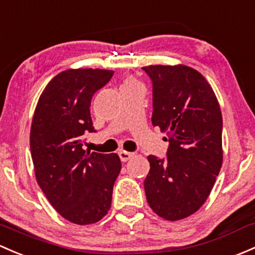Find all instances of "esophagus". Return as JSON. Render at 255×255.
Masks as SVG:
<instances>
[{
    "label": "esophagus",
    "instance_id": "34e87169",
    "mask_svg": "<svg viewBox=\"0 0 255 255\" xmlns=\"http://www.w3.org/2000/svg\"><path fill=\"white\" fill-rule=\"evenodd\" d=\"M119 155H120L121 161H123V162L128 161V160H129L130 157H132V152L125 151V150H121V151H119Z\"/></svg>",
    "mask_w": 255,
    "mask_h": 255
}]
</instances>
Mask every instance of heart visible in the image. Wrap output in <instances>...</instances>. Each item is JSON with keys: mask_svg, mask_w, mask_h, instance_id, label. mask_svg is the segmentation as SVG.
I'll list each match as a JSON object with an SVG mask.
<instances>
[{"mask_svg": "<svg viewBox=\"0 0 255 255\" xmlns=\"http://www.w3.org/2000/svg\"><path fill=\"white\" fill-rule=\"evenodd\" d=\"M135 85H139V83L136 82L135 79L133 78H127L125 80V83H123L122 87H135Z\"/></svg>", "mask_w": 255, "mask_h": 255, "instance_id": "heart-1", "label": "heart"}]
</instances>
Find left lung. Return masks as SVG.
<instances>
[{
  "mask_svg": "<svg viewBox=\"0 0 255 255\" xmlns=\"http://www.w3.org/2000/svg\"><path fill=\"white\" fill-rule=\"evenodd\" d=\"M152 80V125L167 133L165 160L149 155L144 181L149 206L176 221L200 209L222 165V115L213 88L184 64L143 67ZM167 140V139H166Z\"/></svg>",
  "mask_w": 255,
  "mask_h": 255,
  "instance_id": "obj_1",
  "label": "left lung"
}]
</instances>
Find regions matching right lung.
Instances as JSON below:
<instances>
[{
  "mask_svg": "<svg viewBox=\"0 0 255 255\" xmlns=\"http://www.w3.org/2000/svg\"><path fill=\"white\" fill-rule=\"evenodd\" d=\"M112 76L114 71L99 68L61 72L45 87L31 121L37 184L55 210L77 225L95 224L106 215L121 171L119 155L85 151L82 139L96 132L90 101Z\"/></svg>",
  "mask_w": 255,
  "mask_h": 255,
  "instance_id": "add662e5",
  "label": "right lung"
}]
</instances>
